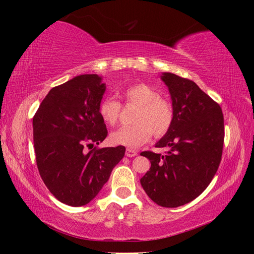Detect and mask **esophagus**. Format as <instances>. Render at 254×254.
<instances>
[{
    "mask_svg": "<svg viewBox=\"0 0 254 254\" xmlns=\"http://www.w3.org/2000/svg\"><path fill=\"white\" fill-rule=\"evenodd\" d=\"M136 154H137V152L135 151L134 149H130V148L127 149V151H126V156H127V157L132 158V157H135Z\"/></svg>",
    "mask_w": 254,
    "mask_h": 254,
    "instance_id": "1",
    "label": "esophagus"
}]
</instances>
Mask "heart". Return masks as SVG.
<instances>
[{
    "instance_id": "1",
    "label": "heart",
    "mask_w": 254,
    "mask_h": 254,
    "mask_svg": "<svg viewBox=\"0 0 254 254\" xmlns=\"http://www.w3.org/2000/svg\"><path fill=\"white\" fill-rule=\"evenodd\" d=\"M127 104L136 106L131 126L122 127L111 134L114 144L127 148H137L148 142L152 134L165 135L174 123V107L169 101L160 97L156 88L144 83L128 86L123 92ZM121 103L112 97H105L98 105L102 121L110 127L118 123L121 114Z\"/></svg>"
}]
</instances>
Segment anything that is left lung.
Listing matches in <instances>:
<instances>
[{
	"label": "left lung",
	"instance_id": "1",
	"mask_svg": "<svg viewBox=\"0 0 254 254\" xmlns=\"http://www.w3.org/2000/svg\"><path fill=\"white\" fill-rule=\"evenodd\" d=\"M161 79L168 86L174 123L157 148L168 147L165 156L143 151L151 162L140 183L154 203L178 207L194 200L212 182L220 166L224 144L221 106L194 81L171 72Z\"/></svg>",
	"mask_w": 254,
	"mask_h": 254
}]
</instances>
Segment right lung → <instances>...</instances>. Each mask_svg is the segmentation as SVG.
Segmentation results:
<instances>
[{
    "label": "right lung",
    "instance_id": "obj_1",
    "mask_svg": "<svg viewBox=\"0 0 254 254\" xmlns=\"http://www.w3.org/2000/svg\"><path fill=\"white\" fill-rule=\"evenodd\" d=\"M105 84L96 74L76 76L51 88L32 120L37 167L62 203L88 204L122 160L126 148H97L107 136L98 105ZM93 149L87 153L84 148Z\"/></svg>",
    "mask_w": 254,
    "mask_h": 254
}]
</instances>
